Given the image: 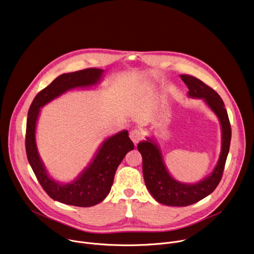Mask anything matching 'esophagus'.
Wrapping results in <instances>:
<instances>
[{"instance_id":"esophagus-1","label":"esophagus","mask_w":254,"mask_h":254,"mask_svg":"<svg viewBox=\"0 0 254 254\" xmlns=\"http://www.w3.org/2000/svg\"><path fill=\"white\" fill-rule=\"evenodd\" d=\"M129 137L134 144H137L143 138V134L141 131H139L137 129H133L129 132Z\"/></svg>"}]
</instances>
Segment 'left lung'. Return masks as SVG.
Listing matches in <instances>:
<instances>
[{"label": "left lung", "instance_id": "8db88e82", "mask_svg": "<svg viewBox=\"0 0 254 254\" xmlns=\"http://www.w3.org/2000/svg\"><path fill=\"white\" fill-rule=\"evenodd\" d=\"M181 79L189 89L188 95L193 98L204 99L218 116L223 130V146L218 165L212 175L198 184L186 185L175 181L169 175L160 151L151 139L148 138V141H141L137 144V149L142 156V172L147 190L158 203L173 207L195 204L214 192L222 180L232 139L231 123L220 95L192 75L183 74Z\"/></svg>", "mask_w": 254, "mask_h": 254}]
</instances>
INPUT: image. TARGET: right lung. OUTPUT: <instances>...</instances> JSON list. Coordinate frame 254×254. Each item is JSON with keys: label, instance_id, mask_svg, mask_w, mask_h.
Instances as JSON below:
<instances>
[{"label": "right lung", "instance_id": "add662e5", "mask_svg": "<svg viewBox=\"0 0 254 254\" xmlns=\"http://www.w3.org/2000/svg\"><path fill=\"white\" fill-rule=\"evenodd\" d=\"M103 72V69L87 68L58 76L37 93L27 113L25 131L27 160L46 194L51 199L66 205L92 207L102 202L111 191L118 166L134 145L127 130L117 133L105 140L94 161L76 181L59 185L47 176L37 154L34 135L39 109L67 90L97 84Z\"/></svg>", "mask_w": 254, "mask_h": 254}]
</instances>
